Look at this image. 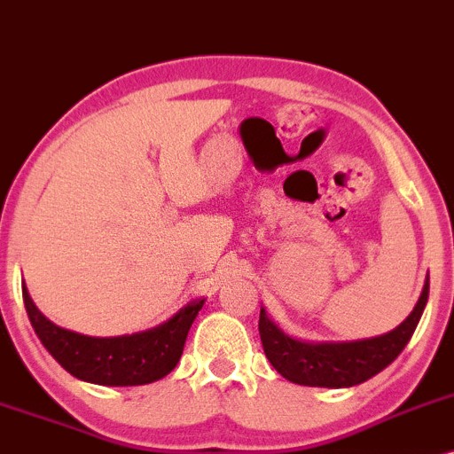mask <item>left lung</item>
I'll use <instances>...</instances> for the list:
<instances>
[{
    "label": "left lung",
    "mask_w": 454,
    "mask_h": 454,
    "mask_svg": "<svg viewBox=\"0 0 454 454\" xmlns=\"http://www.w3.org/2000/svg\"><path fill=\"white\" fill-rule=\"evenodd\" d=\"M427 298H429V278L405 322L373 339L349 340V343H307L285 334L268 317L266 309L259 313V337L270 364L285 380L300 386L349 388L378 375L403 351L420 322Z\"/></svg>",
    "instance_id": "left-lung-1"
}]
</instances>
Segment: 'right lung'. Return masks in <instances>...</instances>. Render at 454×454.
Listing matches in <instances>:
<instances>
[{
  "instance_id": "right-lung-1",
  "label": "right lung",
  "mask_w": 454,
  "mask_h": 454,
  "mask_svg": "<svg viewBox=\"0 0 454 454\" xmlns=\"http://www.w3.org/2000/svg\"><path fill=\"white\" fill-rule=\"evenodd\" d=\"M32 328L47 351L76 380L100 386H141L169 375L206 298L192 300L156 328L121 337H88L55 325L40 313L23 285Z\"/></svg>"
}]
</instances>
